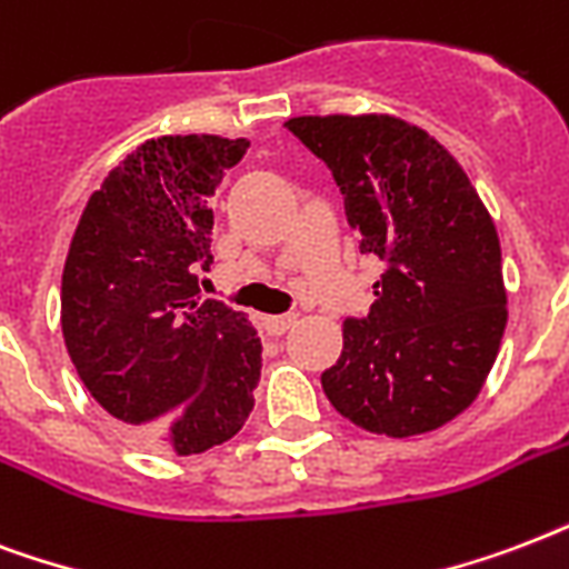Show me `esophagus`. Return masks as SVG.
<instances>
[{"label":"esophagus","instance_id":"obj_1","mask_svg":"<svg viewBox=\"0 0 569 569\" xmlns=\"http://www.w3.org/2000/svg\"><path fill=\"white\" fill-rule=\"evenodd\" d=\"M293 323H297V315L263 317V329H267V335H284Z\"/></svg>","mask_w":569,"mask_h":569}]
</instances>
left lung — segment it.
I'll return each mask as SVG.
<instances>
[{"instance_id": "1", "label": "left lung", "mask_w": 569, "mask_h": 569, "mask_svg": "<svg viewBox=\"0 0 569 569\" xmlns=\"http://www.w3.org/2000/svg\"><path fill=\"white\" fill-rule=\"evenodd\" d=\"M329 166L362 254L386 270L373 306L345 320L320 373L353 425L395 439L448 425L481 391L508 323L496 224L460 162L391 116H302L284 124Z\"/></svg>"}]
</instances>
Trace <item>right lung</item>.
Listing matches in <instances>:
<instances>
[{"instance_id":"obj_1","label":"right lung","mask_w":569,"mask_h":569,"mask_svg":"<svg viewBox=\"0 0 569 569\" xmlns=\"http://www.w3.org/2000/svg\"><path fill=\"white\" fill-rule=\"evenodd\" d=\"M246 139L162 136L88 198L61 272V332L91 398L148 448L201 453L254 407L261 338L243 311L201 299L213 207Z\"/></svg>"}]
</instances>
